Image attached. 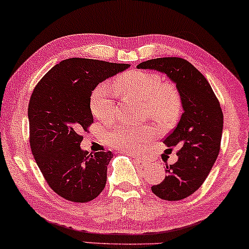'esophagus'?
<instances>
[{
    "mask_svg": "<svg viewBox=\"0 0 249 249\" xmlns=\"http://www.w3.org/2000/svg\"><path fill=\"white\" fill-rule=\"evenodd\" d=\"M130 156H134V155H132V154H130ZM135 161L138 162V164H139L140 166H147L148 165V162L146 161V160H143V159H140V157H135Z\"/></svg>",
    "mask_w": 249,
    "mask_h": 249,
    "instance_id": "obj_1",
    "label": "esophagus"
}]
</instances>
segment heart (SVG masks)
<instances>
[{
  "label": "heart",
  "mask_w": 249,
  "mask_h": 249,
  "mask_svg": "<svg viewBox=\"0 0 249 249\" xmlns=\"http://www.w3.org/2000/svg\"><path fill=\"white\" fill-rule=\"evenodd\" d=\"M114 87L124 95L146 100L150 114L157 119L174 118L180 108L178 93L171 85L152 72L128 71L119 75ZM109 84H100L90 95L89 107L94 117L103 123L115 118V89ZM155 137L150 126H118L106 134L107 142L119 149L134 153Z\"/></svg>",
  "instance_id": "1"
}]
</instances>
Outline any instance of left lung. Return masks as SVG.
I'll return each mask as SVG.
<instances>
[{
	"label": "left lung",
	"instance_id": "8db88e82",
	"mask_svg": "<svg viewBox=\"0 0 249 249\" xmlns=\"http://www.w3.org/2000/svg\"><path fill=\"white\" fill-rule=\"evenodd\" d=\"M137 68L166 74L179 93L184 112L172 133L163 140L170 148H179L178 161L165 166L164 180L152 191L162 200H182L199 190L218 156L223 132L221 105L208 80L186 59L154 58Z\"/></svg>",
	"mask_w": 249,
	"mask_h": 249
}]
</instances>
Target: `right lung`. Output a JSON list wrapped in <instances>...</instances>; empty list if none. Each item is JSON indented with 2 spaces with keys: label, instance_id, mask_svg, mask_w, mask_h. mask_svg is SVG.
I'll return each mask as SVG.
<instances>
[{
  "label": "right lung",
  "instance_id": "obj_1",
  "mask_svg": "<svg viewBox=\"0 0 249 249\" xmlns=\"http://www.w3.org/2000/svg\"><path fill=\"white\" fill-rule=\"evenodd\" d=\"M130 68L89 58H68L45 74L28 103L30 144L55 193L72 202L92 201L103 191L111 152L81 149V131L93 123L89 100L97 85Z\"/></svg>",
  "mask_w": 249,
  "mask_h": 249
}]
</instances>
